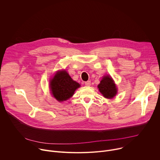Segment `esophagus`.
Returning a JSON list of instances; mask_svg holds the SVG:
<instances>
[{
	"label": "esophagus",
	"mask_w": 160,
	"mask_h": 160,
	"mask_svg": "<svg viewBox=\"0 0 160 160\" xmlns=\"http://www.w3.org/2000/svg\"><path fill=\"white\" fill-rule=\"evenodd\" d=\"M85 85L86 86H90V81H87L85 82Z\"/></svg>",
	"instance_id": "obj_1"
}]
</instances>
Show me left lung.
Returning <instances> with one entry per match:
<instances>
[{
    "label": "left lung",
    "mask_w": 160,
    "mask_h": 160,
    "mask_svg": "<svg viewBox=\"0 0 160 160\" xmlns=\"http://www.w3.org/2000/svg\"><path fill=\"white\" fill-rule=\"evenodd\" d=\"M98 87L100 92L107 99H111L117 94V87L109 75L104 77Z\"/></svg>",
    "instance_id": "obj_1"
}]
</instances>
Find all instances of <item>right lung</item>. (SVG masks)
Returning a JSON list of instances; mask_svg holds the SVG:
<instances>
[{
    "mask_svg": "<svg viewBox=\"0 0 160 160\" xmlns=\"http://www.w3.org/2000/svg\"><path fill=\"white\" fill-rule=\"evenodd\" d=\"M51 90L54 97L59 102L70 98L80 85L72 80L64 71L56 73L50 82Z\"/></svg>",
    "mask_w": 160,
    "mask_h": 160,
    "instance_id": "1",
    "label": "right lung"
}]
</instances>
